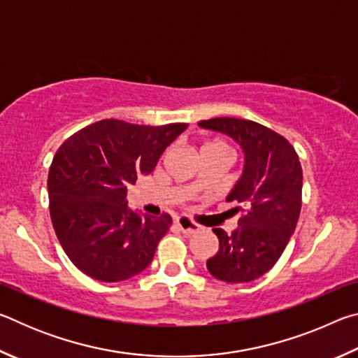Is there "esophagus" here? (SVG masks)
<instances>
[{
	"label": "esophagus",
	"instance_id": "obj_1",
	"mask_svg": "<svg viewBox=\"0 0 358 358\" xmlns=\"http://www.w3.org/2000/svg\"><path fill=\"white\" fill-rule=\"evenodd\" d=\"M175 224H177V227L181 230V232L186 234V235L196 234V232H199V230L202 229L201 226H199V224L189 221V220H187V217H177V220H175Z\"/></svg>",
	"mask_w": 358,
	"mask_h": 358
}]
</instances>
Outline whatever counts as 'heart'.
Wrapping results in <instances>:
<instances>
[{"mask_svg":"<svg viewBox=\"0 0 358 358\" xmlns=\"http://www.w3.org/2000/svg\"><path fill=\"white\" fill-rule=\"evenodd\" d=\"M210 145H222V143H210Z\"/></svg>","mask_w":358,"mask_h":358,"instance_id":"1","label":"heart"}]
</instances>
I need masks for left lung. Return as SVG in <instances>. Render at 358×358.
Wrapping results in <instances>:
<instances>
[{"instance_id":"1","label":"left lung","mask_w":358,"mask_h":358,"mask_svg":"<svg viewBox=\"0 0 358 358\" xmlns=\"http://www.w3.org/2000/svg\"><path fill=\"white\" fill-rule=\"evenodd\" d=\"M199 126L234 138L245 155L243 173L227 196L229 202L245 205V215L232 234L213 229L220 250L207 260V268L224 282L254 281L281 257L299 221V156L282 136L250 120L211 118Z\"/></svg>"}]
</instances>
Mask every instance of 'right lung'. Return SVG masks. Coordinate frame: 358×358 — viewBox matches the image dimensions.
<instances>
[{
	"label": "right lung",
	"mask_w": 358,
	"mask_h": 358,
	"mask_svg": "<svg viewBox=\"0 0 358 358\" xmlns=\"http://www.w3.org/2000/svg\"><path fill=\"white\" fill-rule=\"evenodd\" d=\"M187 128L102 120L58 148L48 171L55 234L78 270L118 282L141 273L172 224L169 215L145 216L128 207V186L155 171L164 150Z\"/></svg>",
	"instance_id": "1"
}]
</instances>
